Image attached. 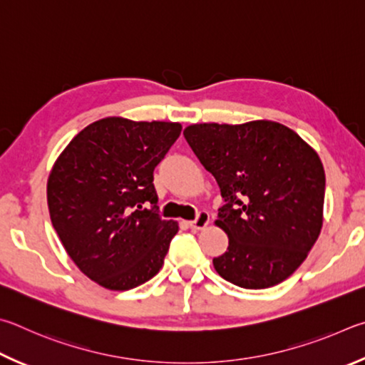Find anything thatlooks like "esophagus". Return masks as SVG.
I'll use <instances>...</instances> for the list:
<instances>
[{
  "label": "esophagus",
  "mask_w": 365,
  "mask_h": 365,
  "mask_svg": "<svg viewBox=\"0 0 365 365\" xmlns=\"http://www.w3.org/2000/svg\"><path fill=\"white\" fill-rule=\"evenodd\" d=\"M210 222V215L208 212H199L197 218L194 221L189 222V226L195 229V231H200V229H205Z\"/></svg>",
  "instance_id": "34e87169"
}]
</instances>
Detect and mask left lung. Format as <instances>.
<instances>
[{"instance_id": "1", "label": "left lung", "mask_w": 365, "mask_h": 365, "mask_svg": "<svg viewBox=\"0 0 365 365\" xmlns=\"http://www.w3.org/2000/svg\"><path fill=\"white\" fill-rule=\"evenodd\" d=\"M184 138L226 202L215 225L229 245L213 259L216 272L242 289L284 282L322 229L325 173L317 152L271 120L197 123Z\"/></svg>"}]
</instances>
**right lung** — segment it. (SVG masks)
Listing matches in <instances>:
<instances>
[{"label": "right lung", "instance_id": "right-lung-1", "mask_svg": "<svg viewBox=\"0 0 365 365\" xmlns=\"http://www.w3.org/2000/svg\"><path fill=\"white\" fill-rule=\"evenodd\" d=\"M181 130L107 117L76 134L53 165L51 222L78 269L104 289L130 290L162 269L179 227L157 213L153 170Z\"/></svg>", "mask_w": 365, "mask_h": 365}]
</instances>
